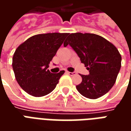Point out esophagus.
I'll list each match as a JSON object with an SVG mask.
<instances>
[{
	"mask_svg": "<svg viewBox=\"0 0 131 131\" xmlns=\"http://www.w3.org/2000/svg\"><path fill=\"white\" fill-rule=\"evenodd\" d=\"M67 73L69 74V75H70V76H74L76 74L75 72H69V71H67Z\"/></svg>",
	"mask_w": 131,
	"mask_h": 131,
	"instance_id": "obj_1",
	"label": "esophagus"
}]
</instances>
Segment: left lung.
<instances>
[{
  "instance_id": "1",
  "label": "left lung",
  "mask_w": 131,
  "mask_h": 131,
  "mask_svg": "<svg viewBox=\"0 0 131 131\" xmlns=\"http://www.w3.org/2000/svg\"><path fill=\"white\" fill-rule=\"evenodd\" d=\"M71 46L89 70L82 75V82L77 89L83 96L97 99L104 95L114 85L121 66L118 49L100 36L88 33L70 34L64 46Z\"/></svg>"
}]
</instances>
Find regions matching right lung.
<instances>
[{
	"label": "right lung",
	"instance_id": "obj_1",
	"mask_svg": "<svg viewBox=\"0 0 131 131\" xmlns=\"http://www.w3.org/2000/svg\"><path fill=\"white\" fill-rule=\"evenodd\" d=\"M68 33H48L29 38L16 49L13 57L15 79L26 93L34 97L50 93L64 71L52 74L49 64Z\"/></svg>",
	"mask_w": 131,
	"mask_h": 131
}]
</instances>
